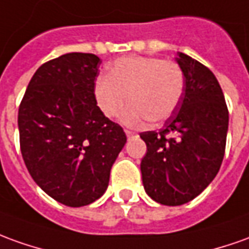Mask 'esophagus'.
I'll return each mask as SVG.
<instances>
[{
  "mask_svg": "<svg viewBox=\"0 0 249 249\" xmlns=\"http://www.w3.org/2000/svg\"><path fill=\"white\" fill-rule=\"evenodd\" d=\"M126 135H127V138H133V137L137 135V133H134V131H130V130H126Z\"/></svg>",
  "mask_w": 249,
  "mask_h": 249,
  "instance_id": "1",
  "label": "esophagus"
}]
</instances>
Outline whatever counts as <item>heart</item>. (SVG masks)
Segmentation results:
<instances>
[{"label": "heart", "instance_id": "heart-1", "mask_svg": "<svg viewBox=\"0 0 249 249\" xmlns=\"http://www.w3.org/2000/svg\"><path fill=\"white\" fill-rule=\"evenodd\" d=\"M184 92V74L174 61L159 56L131 55L116 59L108 71L95 81L93 95L104 116L114 118L127 126L143 122L167 121L179 107Z\"/></svg>", "mask_w": 249, "mask_h": 249}]
</instances>
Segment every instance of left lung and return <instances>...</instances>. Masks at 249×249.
<instances>
[{"mask_svg":"<svg viewBox=\"0 0 249 249\" xmlns=\"http://www.w3.org/2000/svg\"><path fill=\"white\" fill-rule=\"evenodd\" d=\"M176 62L184 74L179 107L159 133L145 131L142 183L157 203L179 206L193 200L218 174L225 153L229 112L215 75L183 53Z\"/></svg>","mask_w":249,"mask_h":249,"instance_id":"left-lung-1","label":"left lung"}]
</instances>
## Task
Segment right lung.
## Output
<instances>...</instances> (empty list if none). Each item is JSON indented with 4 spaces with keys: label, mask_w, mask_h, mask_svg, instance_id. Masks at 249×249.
Here are the masks:
<instances>
[{
    "label": "right lung",
    "mask_w": 249,
    "mask_h": 249,
    "mask_svg": "<svg viewBox=\"0 0 249 249\" xmlns=\"http://www.w3.org/2000/svg\"><path fill=\"white\" fill-rule=\"evenodd\" d=\"M100 58L69 53L43 63L18 108L25 167L56 202L81 207L106 193L109 172L127 141L97 107L93 87Z\"/></svg>",
    "instance_id": "add662e5"
}]
</instances>
